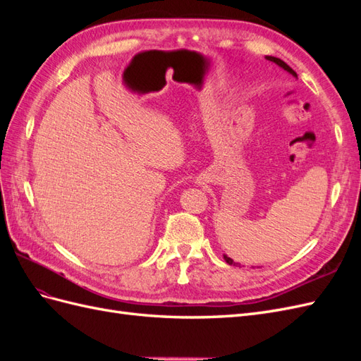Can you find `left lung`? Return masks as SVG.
Returning a JSON list of instances; mask_svg holds the SVG:
<instances>
[{
	"label": "left lung",
	"instance_id": "obj_1",
	"mask_svg": "<svg viewBox=\"0 0 361 361\" xmlns=\"http://www.w3.org/2000/svg\"><path fill=\"white\" fill-rule=\"evenodd\" d=\"M268 61H271V63H274V64H277V66L279 68H281V69H285L286 72H289L292 76H293V78H298V76H297V72H295L290 66H288V64L285 63V61H283V60H280V59H277V57H272V56H267L265 57ZM224 256V260L227 262V264L228 265H233V267H241V264H236V262H233L231 257H228L227 255H223Z\"/></svg>",
	"mask_w": 361,
	"mask_h": 361
}]
</instances>
